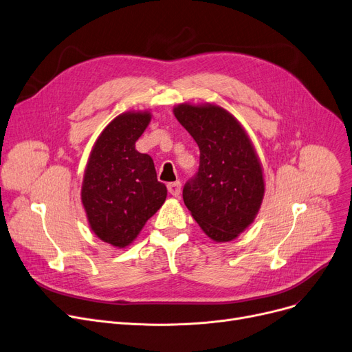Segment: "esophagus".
<instances>
[{
  "mask_svg": "<svg viewBox=\"0 0 352 352\" xmlns=\"http://www.w3.org/2000/svg\"><path fill=\"white\" fill-rule=\"evenodd\" d=\"M180 189H182V183L180 182H172L168 184V190L172 196H179L180 195Z\"/></svg>",
  "mask_w": 352,
  "mask_h": 352,
  "instance_id": "obj_1",
  "label": "esophagus"
}]
</instances>
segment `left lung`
Returning <instances> with one entry per match:
<instances>
[{
  "label": "left lung",
  "instance_id": "8db88e82",
  "mask_svg": "<svg viewBox=\"0 0 352 352\" xmlns=\"http://www.w3.org/2000/svg\"><path fill=\"white\" fill-rule=\"evenodd\" d=\"M173 113L200 151L199 172L183 188L186 208L213 241L234 240L253 223L264 197L253 143L239 120L213 103H180Z\"/></svg>",
  "mask_w": 352,
  "mask_h": 352
}]
</instances>
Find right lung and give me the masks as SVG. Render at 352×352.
Instances as JSON below:
<instances>
[{"label": "right lung", "mask_w": 352, "mask_h": 352, "mask_svg": "<svg viewBox=\"0 0 352 352\" xmlns=\"http://www.w3.org/2000/svg\"><path fill=\"white\" fill-rule=\"evenodd\" d=\"M151 112H125L102 131L91 151L80 200L92 232L118 249L129 245L166 200L153 160L135 149Z\"/></svg>", "instance_id": "add662e5"}]
</instances>
